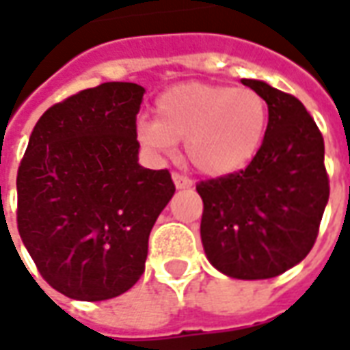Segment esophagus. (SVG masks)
I'll use <instances>...</instances> for the list:
<instances>
[{"mask_svg":"<svg viewBox=\"0 0 350 350\" xmlns=\"http://www.w3.org/2000/svg\"><path fill=\"white\" fill-rule=\"evenodd\" d=\"M172 182H174L176 189H189L191 185H193L189 178H185L183 174H178V172L172 174Z\"/></svg>","mask_w":350,"mask_h":350,"instance_id":"esophagus-1","label":"esophagus"}]
</instances>
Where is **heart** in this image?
<instances>
[{
	"instance_id": "heart-1",
	"label": "heart",
	"mask_w": 350,
	"mask_h": 350,
	"mask_svg": "<svg viewBox=\"0 0 350 350\" xmlns=\"http://www.w3.org/2000/svg\"><path fill=\"white\" fill-rule=\"evenodd\" d=\"M155 120L137 123V140L172 155L185 140L191 165L206 176L240 172L257 157L268 131V103L251 88L187 82L155 99Z\"/></svg>"
}]
</instances>
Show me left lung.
Returning <instances> with one entry per match:
<instances>
[{
    "label": "left lung",
    "mask_w": 350,
    "mask_h": 350,
    "mask_svg": "<svg viewBox=\"0 0 350 350\" xmlns=\"http://www.w3.org/2000/svg\"><path fill=\"white\" fill-rule=\"evenodd\" d=\"M243 86L268 103L262 148L234 174L197 185L200 238L213 268L234 279H270L306 258L330 197L321 131L294 95L262 80Z\"/></svg>",
    "instance_id": "obj_1"
}]
</instances>
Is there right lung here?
Here are the masks:
<instances>
[{
    "mask_svg": "<svg viewBox=\"0 0 350 350\" xmlns=\"http://www.w3.org/2000/svg\"><path fill=\"white\" fill-rule=\"evenodd\" d=\"M144 92L105 82L50 107L20 163V238L42 279L72 300H108L137 283L174 195L168 170L138 165Z\"/></svg>",
    "mask_w": 350,
    "mask_h": 350,
    "instance_id": "right-lung-1",
    "label": "right lung"
}]
</instances>
